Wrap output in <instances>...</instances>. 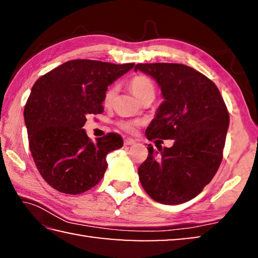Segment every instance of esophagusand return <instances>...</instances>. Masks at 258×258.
Here are the masks:
<instances>
[{
  "mask_svg": "<svg viewBox=\"0 0 258 258\" xmlns=\"http://www.w3.org/2000/svg\"><path fill=\"white\" fill-rule=\"evenodd\" d=\"M135 142H137V141H135V140H133V139H126L124 141V145L125 146H132V145H134Z\"/></svg>",
  "mask_w": 258,
  "mask_h": 258,
  "instance_id": "34e87169",
  "label": "esophagus"
}]
</instances>
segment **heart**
Wrapping results in <instances>:
<instances>
[{"label":"heart","instance_id":"obj_1","mask_svg":"<svg viewBox=\"0 0 258 258\" xmlns=\"http://www.w3.org/2000/svg\"><path fill=\"white\" fill-rule=\"evenodd\" d=\"M130 87L132 90L133 94L137 97L139 100H141L142 98L147 97L149 94H154L155 95V85L149 77L143 76V75H139L132 78V81L130 83ZM116 95V87L111 86L107 90L106 94L103 97V103L104 106H110L113 101V98ZM141 124L140 120H120L118 123V126L121 128L126 131L128 133H133L135 130L138 128V126Z\"/></svg>","mask_w":258,"mask_h":258}]
</instances>
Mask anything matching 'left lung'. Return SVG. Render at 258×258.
I'll return each mask as SVG.
<instances>
[{
  "label": "left lung",
  "instance_id": "left-lung-1",
  "mask_svg": "<svg viewBox=\"0 0 258 258\" xmlns=\"http://www.w3.org/2000/svg\"><path fill=\"white\" fill-rule=\"evenodd\" d=\"M134 69L154 78L164 98L147 127L148 140H174L158 151L148 145L140 182L160 204L189 202L212 181L223 158L230 121L224 100L209 78L185 64L139 63Z\"/></svg>",
  "mask_w": 258,
  "mask_h": 258
}]
</instances>
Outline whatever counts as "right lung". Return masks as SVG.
Here are the masks:
<instances>
[{"label":"right lung","instance_id":"add662e5","mask_svg":"<svg viewBox=\"0 0 258 258\" xmlns=\"http://www.w3.org/2000/svg\"><path fill=\"white\" fill-rule=\"evenodd\" d=\"M133 67L77 59L35 82L24 110L29 149L42 177L55 190H90L104 175L107 155L123 147L116 133L92 142L83 126L89 115L103 112L108 86Z\"/></svg>","mask_w":258,"mask_h":258}]
</instances>
